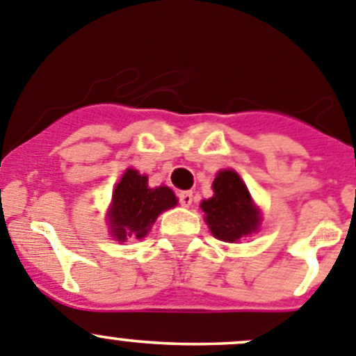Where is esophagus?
<instances>
[{"instance_id":"esophagus-1","label":"esophagus","mask_w":356,"mask_h":356,"mask_svg":"<svg viewBox=\"0 0 356 356\" xmlns=\"http://www.w3.org/2000/svg\"><path fill=\"white\" fill-rule=\"evenodd\" d=\"M179 202H181L182 207H189L193 204V193L191 191H182V193H179Z\"/></svg>"}]
</instances>
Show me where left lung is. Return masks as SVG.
I'll return each mask as SVG.
<instances>
[{
	"mask_svg": "<svg viewBox=\"0 0 356 356\" xmlns=\"http://www.w3.org/2000/svg\"><path fill=\"white\" fill-rule=\"evenodd\" d=\"M212 195L200 204L212 235L223 242H238L254 234L261 223L260 209L234 170H221L212 182Z\"/></svg>",
	"mask_w": 356,
	"mask_h": 356,
	"instance_id": "1",
	"label": "left lung"
}]
</instances>
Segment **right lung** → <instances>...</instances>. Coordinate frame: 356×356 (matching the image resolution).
I'll return each mask as SVG.
<instances>
[{"label":"right lung","instance_id":"right-lung-1","mask_svg":"<svg viewBox=\"0 0 356 356\" xmlns=\"http://www.w3.org/2000/svg\"><path fill=\"white\" fill-rule=\"evenodd\" d=\"M175 205L177 197L170 188H149L147 175H140L138 170L128 168L115 186L108 207L107 216L112 237L119 242L144 238L156 218Z\"/></svg>","mask_w":356,"mask_h":356}]
</instances>
